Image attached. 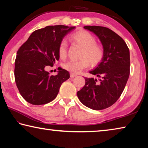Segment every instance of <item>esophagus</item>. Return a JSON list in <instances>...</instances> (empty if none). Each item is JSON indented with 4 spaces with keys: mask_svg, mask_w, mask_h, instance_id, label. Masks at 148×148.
I'll return each mask as SVG.
<instances>
[{
    "mask_svg": "<svg viewBox=\"0 0 148 148\" xmlns=\"http://www.w3.org/2000/svg\"><path fill=\"white\" fill-rule=\"evenodd\" d=\"M77 76L76 74H73V73H71V77H76Z\"/></svg>",
    "mask_w": 148,
    "mask_h": 148,
    "instance_id": "34e87169",
    "label": "esophagus"
}]
</instances>
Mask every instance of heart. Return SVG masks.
<instances>
[{"mask_svg": "<svg viewBox=\"0 0 148 148\" xmlns=\"http://www.w3.org/2000/svg\"><path fill=\"white\" fill-rule=\"evenodd\" d=\"M74 43L82 47L79 61H69L63 64L66 71L73 74H78L82 70L87 68L90 64L92 66L98 65L104 56V50L101 45L97 44L96 38L85 31L75 32L71 37ZM67 42L62 40L59 46V55L61 58L66 56Z\"/></svg>", "mask_w": 148, "mask_h": 148, "instance_id": "heart-1", "label": "heart"}]
</instances>
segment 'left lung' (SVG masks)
<instances>
[{
  "instance_id": "obj_1",
  "label": "left lung",
  "mask_w": 148,
  "mask_h": 148,
  "mask_svg": "<svg viewBox=\"0 0 148 148\" xmlns=\"http://www.w3.org/2000/svg\"><path fill=\"white\" fill-rule=\"evenodd\" d=\"M99 38L104 50L102 61L89 73L101 77H85L86 84L77 92L80 102L89 108L101 110L113 105L121 96L130 74V52L126 43L108 28L85 26Z\"/></svg>"
}]
</instances>
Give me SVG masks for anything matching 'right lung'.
I'll list each match as a JSON object with an SVG mask.
<instances>
[{"label":"right lung","instance_id":"1","mask_svg":"<svg viewBox=\"0 0 148 148\" xmlns=\"http://www.w3.org/2000/svg\"><path fill=\"white\" fill-rule=\"evenodd\" d=\"M76 27L47 26L34 31L17 52L14 75L20 94L29 103L42 105L56 98L61 84L70 77L60 68L56 76L45 70L59 61V46Z\"/></svg>","mask_w":148,"mask_h":148}]
</instances>
